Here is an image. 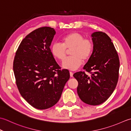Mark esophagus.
<instances>
[{"label": "esophagus", "mask_w": 131, "mask_h": 131, "mask_svg": "<svg viewBox=\"0 0 131 131\" xmlns=\"http://www.w3.org/2000/svg\"><path fill=\"white\" fill-rule=\"evenodd\" d=\"M69 74H70V76L72 77H73V73L72 72H69Z\"/></svg>", "instance_id": "esophagus-1"}]
</instances>
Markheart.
<instances>
[{
    "label": "heart",
    "instance_id": "heart-1",
    "mask_svg": "<svg viewBox=\"0 0 131 131\" xmlns=\"http://www.w3.org/2000/svg\"><path fill=\"white\" fill-rule=\"evenodd\" d=\"M79 32H72L63 37V45L55 42L51 46L52 55L59 60L64 59L67 50H71V57L67 58L62 63V67L71 71H75L80 67L82 59L86 60L91 56L93 43L91 40L84 38Z\"/></svg>",
    "mask_w": 131,
    "mask_h": 131
}]
</instances>
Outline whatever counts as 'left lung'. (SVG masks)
I'll list each match as a JSON object with an SVG mask.
<instances>
[{"mask_svg": "<svg viewBox=\"0 0 131 131\" xmlns=\"http://www.w3.org/2000/svg\"><path fill=\"white\" fill-rule=\"evenodd\" d=\"M93 44L92 54L84 69L74 73L78 81L77 92L82 102L90 105H98L110 97L117 85L120 62L113 42L107 34L95 31L91 35Z\"/></svg>", "mask_w": 131, "mask_h": 131, "instance_id": "left-lung-1", "label": "left lung"}]
</instances>
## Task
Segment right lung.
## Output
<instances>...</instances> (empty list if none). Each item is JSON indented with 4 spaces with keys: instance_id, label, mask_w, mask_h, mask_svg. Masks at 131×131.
I'll list each match as a JSON object with an SVG mask.
<instances>
[{
    "instance_id": "obj_1",
    "label": "right lung",
    "mask_w": 131,
    "mask_h": 131,
    "mask_svg": "<svg viewBox=\"0 0 131 131\" xmlns=\"http://www.w3.org/2000/svg\"><path fill=\"white\" fill-rule=\"evenodd\" d=\"M54 28L42 27L21 41L13 61L16 82L21 96L39 110L51 107L62 95L69 71L60 70L50 50Z\"/></svg>"
}]
</instances>
